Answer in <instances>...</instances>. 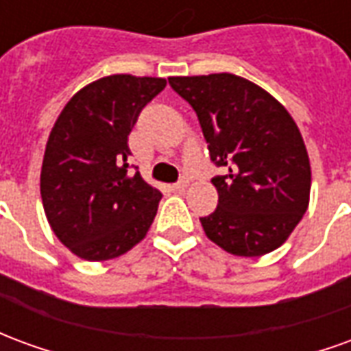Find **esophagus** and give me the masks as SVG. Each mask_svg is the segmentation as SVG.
<instances>
[{
    "mask_svg": "<svg viewBox=\"0 0 351 351\" xmlns=\"http://www.w3.org/2000/svg\"><path fill=\"white\" fill-rule=\"evenodd\" d=\"M188 184H190V180H188V178H180V180H178V182L173 186V188H175L176 191H180V190H184V188H186Z\"/></svg>",
    "mask_w": 351,
    "mask_h": 351,
    "instance_id": "esophagus-1",
    "label": "esophagus"
}]
</instances>
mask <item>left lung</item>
Here are the masks:
<instances>
[{"label": "left lung", "mask_w": 351, "mask_h": 351, "mask_svg": "<svg viewBox=\"0 0 351 351\" xmlns=\"http://www.w3.org/2000/svg\"><path fill=\"white\" fill-rule=\"evenodd\" d=\"M195 110L210 160L218 206L201 218L205 235L233 256L258 258L286 243L308 208L310 161L284 105L231 73L169 77Z\"/></svg>", "instance_id": "1"}]
</instances>
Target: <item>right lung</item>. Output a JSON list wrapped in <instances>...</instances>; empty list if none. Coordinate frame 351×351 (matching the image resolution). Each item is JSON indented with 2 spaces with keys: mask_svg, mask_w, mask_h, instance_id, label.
Listing matches in <instances>:
<instances>
[{
  "mask_svg": "<svg viewBox=\"0 0 351 351\" xmlns=\"http://www.w3.org/2000/svg\"><path fill=\"white\" fill-rule=\"evenodd\" d=\"M156 77L110 75L73 95L47 141L41 199L54 235L86 261H107L141 243L161 193L130 175L128 135L165 88Z\"/></svg>",
  "mask_w": 351,
  "mask_h": 351,
  "instance_id": "obj_1",
  "label": "right lung"
}]
</instances>
